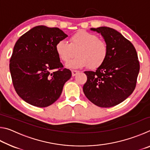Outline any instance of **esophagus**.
I'll return each mask as SVG.
<instances>
[{
    "instance_id": "1",
    "label": "esophagus",
    "mask_w": 150,
    "mask_h": 150,
    "mask_svg": "<svg viewBox=\"0 0 150 150\" xmlns=\"http://www.w3.org/2000/svg\"><path fill=\"white\" fill-rule=\"evenodd\" d=\"M71 72H72V76H73V77H74V76H75L76 75H77V73L79 72V71H77V70H72Z\"/></svg>"
}]
</instances>
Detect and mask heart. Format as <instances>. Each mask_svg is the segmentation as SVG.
Masks as SVG:
<instances>
[{"instance_id":"obj_1","label":"heart","mask_w":150,"mask_h":150,"mask_svg":"<svg viewBox=\"0 0 150 150\" xmlns=\"http://www.w3.org/2000/svg\"><path fill=\"white\" fill-rule=\"evenodd\" d=\"M55 51L62 62L67 63L76 54L78 57L68 63L69 68H81L88 65L91 69H96L102 65L107 58L108 47L104 40L97 35L85 30L73 34L69 43L60 40L55 45Z\"/></svg>"}]
</instances>
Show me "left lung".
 <instances>
[{"instance_id":"1","label":"left lung","mask_w":150,"mask_h":150,"mask_svg":"<svg viewBox=\"0 0 150 150\" xmlns=\"http://www.w3.org/2000/svg\"><path fill=\"white\" fill-rule=\"evenodd\" d=\"M99 33L108 47V54L96 71L87 77L83 92L94 105L108 108L123 102L135 89L139 71L138 54L133 44L120 32L108 27L91 28Z\"/></svg>"}]
</instances>
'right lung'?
<instances>
[{"mask_svg": "<svg viewBox=\"0 0 150 150\" xmlns=\"http://www.w3.org/2000/svg\"><path fill=\"white\" fill-rule=\"evenodd\" d=\"M67 37L58 28L38 26L17 40L10 71L14 89L25 102L46 107L59 98L71 71L63 68L55 45Z\"/></svg>", "mask_w": 150, "mask_h": 150, "instance_id": "add662e5", "label": "right lung"}]
</instances>
